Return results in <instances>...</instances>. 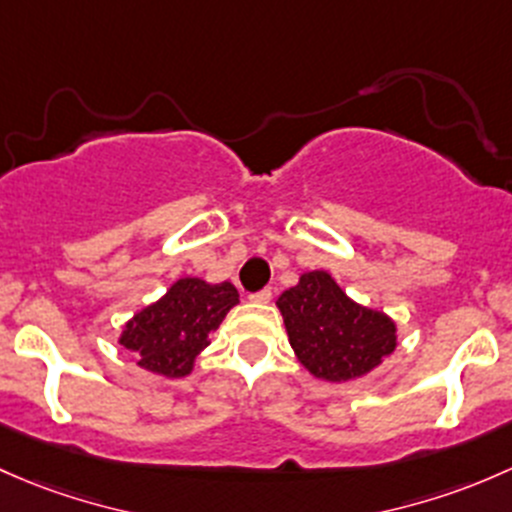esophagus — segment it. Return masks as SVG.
Here are the masks:
<instances>
[{
    "label": "esophagus",
    "instance_id": "1",
    "mask_svg": "<svg viewBox=\"0 0 512 512\" xmlns=\"http://www.w3.org/2000/svg\"><path fill=\"white\" fill-rule=\"evenodd\" d=\"M249 298L254 300V303H268V300L273 298V293H271V288H263V291H258V293H251Z\"/></svg>",
    "mask_w": 512,
    "mask_h": 512
}]
</instances>
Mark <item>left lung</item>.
<instances>
[{
  "label": "left lung",
  "instance_id": "1",
  "mask_svg": "<svg viewBox=\"0 0 512 512\" xmlns=\"http://www.w3.org/2000/svg\"><path fill=\"white\" fill-rule=\"evenodd\" d=\"M300 365L325 382H350L397 347V325L355 303L328 271H308L276 300Z\"/></svg>",
  "mask_w": 512,
  "mask_h": 512
}]
</instances>
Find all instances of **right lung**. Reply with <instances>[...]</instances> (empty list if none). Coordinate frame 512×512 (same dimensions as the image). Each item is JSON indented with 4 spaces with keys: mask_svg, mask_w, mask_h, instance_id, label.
<instances>
[{
    "mask_svg": "<svg viewBox=\"0 0 512 512\" xmlns=\"http://www.w3.org/2000/svg\"><path fill=\"white\" fill-rule=\"evenodd\" d=\"M236 303L239 293L229 281L179 278L157 303L125 323L118 342L135 352L142 370L170 379L187 377L199 352L212 342L214 330Z\"/></svg>",
    "mask_w": 512,
    "mask_h": 512,
    "instance_id": "1",
    "label": "right lung"
}]
</instances>
